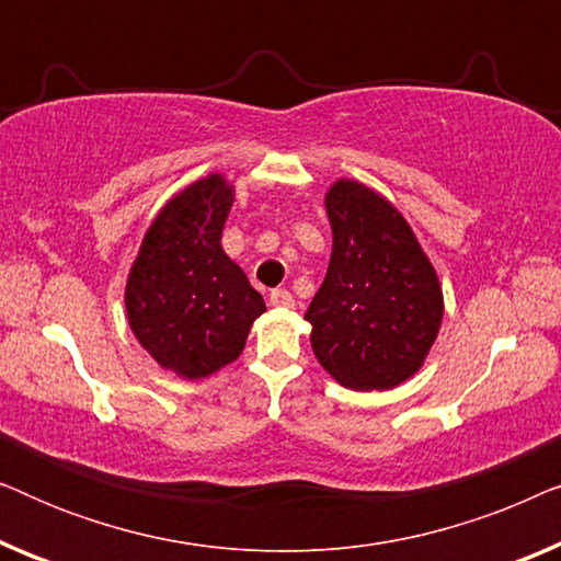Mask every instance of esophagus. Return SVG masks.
<instances>
[{"mask_svg": "<svg viewBox=\"0 0 561 561\" xmlns=\"http://www.w3.org/2000/svg\"><path fill=\"white\" fill-rule=\"evenodd\" d=\"M271 304L278 306V309H294V296L286 288H275L271 294Z\"/></svg>", "mask_w": 561, "mask_h": 561, "instance_id": "obj_1", "label": "esophagus"}]
</instances>
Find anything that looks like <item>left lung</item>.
<instances>
[{"label": "left lung", "mask_w": 561, "mask_h": 561, "mask_svg": "<svg viewBox=\"0 0 561 561\" xmlns=\"http://www.w3.org/2000/svg\"><path fill=\"white\" fill-rule=\"evenodd\" d=\"M324 204L332 257L306 311L313 355L344 388L390 390L439 334V278L403 214L365 183L340 179Z\"/></svg>", "instance_id": "8db88e82"}]
</instances>
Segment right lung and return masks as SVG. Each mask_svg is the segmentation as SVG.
I'll return each instance as SVG.
<instances>
[{
	"mask_svg": "<svg viewBox=\"0 0 561 561\" xmlns=\"http://www.w3.org/2000/svg\"><path fill=\"white\" fill-rule=\"evenodd\" d=\"M234 188L221 173L168 202L142 237L125 288L129 329L152 359L186 380L234 363L263 296L221 250Z\"/></svg>",
	"mask_w": 561,
	"mask_h": 561,
	"instance_id": "add662e5",
	"label": "right lung"
}]
</instances>
